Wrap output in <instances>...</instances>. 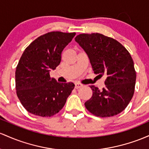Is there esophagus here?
<instances>
[{
	"label": "esophagus",
	"mask_w": 149,
	"mask_h": 149,
	"mask_svg": "<svg viewBox=\"0 0 149 149\" xmlns=\"http://www.w3.org/2000/svg\"><path fill=\"white\" fill-rule=\"evenodd\" d=\"M74 85H75V88H77H77H81V86H82V84H81L79 83H75Z\"/></svg>",
	"instance_id": "esophagus-1"
}]
</instances>
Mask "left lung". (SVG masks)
Returning <instances> with one entry per match:
<instances>
[{
	"label": "left lung",
	"instance_id": "left-lung-1",
	"mask_svg": "<svg viewBox=\"0 0 149 149\" xmlns=\"http://www.w3.org/2000/svg\"><path fill=\"white\" fill-rule=\"evenodd\" d=\"M75 41L87 54L95 74L106 76L102 90L90 86L93 94L85 107L101 118L119 114L134 92L136 72L130 53L118 41L98 33L77 35Z\"/></svg>",
	"mask_w": 149,
	"mask_h": 149
}]
</instances>
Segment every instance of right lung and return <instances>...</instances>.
I'll return each mask as SVG.
<instances>
[{"mask_svg":"<svg viewBox=\"0 0 149 149\" xmlns=\"http://www.w3.org/2000/svg\"><path fill=\"white\" fill-rule=\"evenodd\" d=\"M76 33L52 31L29 44L15 71L17 95L29 113L41 117L58 113L65 104L74 84L59 83L50 76L61 61L63 49Z\"/></svg>","mask_w":149,"mask_h":149,"instance_id":"add662e5","label":"right lung"}]
</instances>
